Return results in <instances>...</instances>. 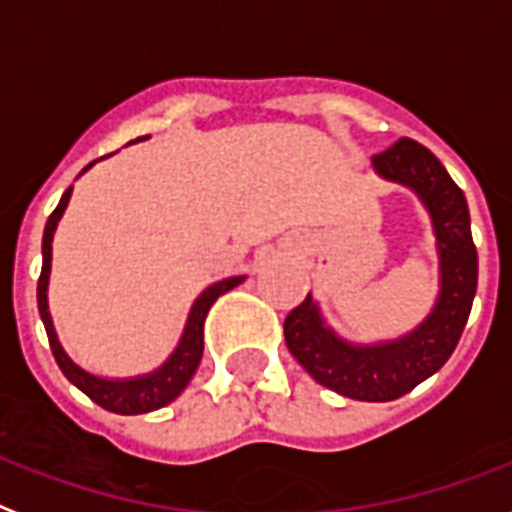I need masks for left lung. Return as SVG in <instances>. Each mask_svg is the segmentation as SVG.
<instances>
[{"label":"left lung","mask_w":512,"mask_h":512,"mask_svg":"<svg viewBox=\"0 0 512 512\" xmlns=\"http://www.w3.org/2000/svg\"><path fill=\"white\" fill-rule=\"evenodd\" d=\"M384 181L400 184L425 205L438 253V296L417 328L398 339L358 344L328 326L320 304L307 299L285 318V344L301 368L344 398L384 403L406 395L451 358L465 331L478 285V253L470 235V211L441 160L411 138L371 157Z\"/></svg>","instance_id":"1"}]
</instances>
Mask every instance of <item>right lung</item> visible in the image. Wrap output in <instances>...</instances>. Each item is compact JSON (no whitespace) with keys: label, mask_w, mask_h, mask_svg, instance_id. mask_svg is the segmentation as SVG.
I'll return each mask as SVG.
<instances>
[{"label":"right lung","mask_w":512,"mask_h":512,"mask_svg":"<svg viewBox=\"0 0 512 512\" xmlns=\"http://www.w3.org/2000/svg\"><path fill=\"white\" fill-rule=\"evenodd\" d=\"M141 141V138H136ZM93 168V162L87 165L85 170ZM82 170V173H85ZM69 186L63 192L58 208L53 211V216L47 219L45 224V237H42V275H39L37 283V304H39V318L45 323L47 339H50V350L55 355V363L63 371V376L69 379L74 387L85 392L87 398L98 403L106 411H114V414H125V417H133V414H149V411H157V408L168 406L170 400H176L181 392L186 390V384L192 382L194 371L200 366L202 360V328H205V315L213 307V301L219 299L221 293L232 291L235 285H240L245 280V275L227 277V280H219V283L208 285L205 291L194 299L192 310H189V318H186L184 334L178 339L176 350L170 352L168 360L157 366L149 374L138 376H125V379H109V376H98L93 371H87L79 363L69 358V352L63 350L61 339L55 334L53 315H50V307H47V285H50V267H53V235L58 229V221H61L63 211L71 200Z\"/></svg>","instance_id":"1"}]
</instances>
